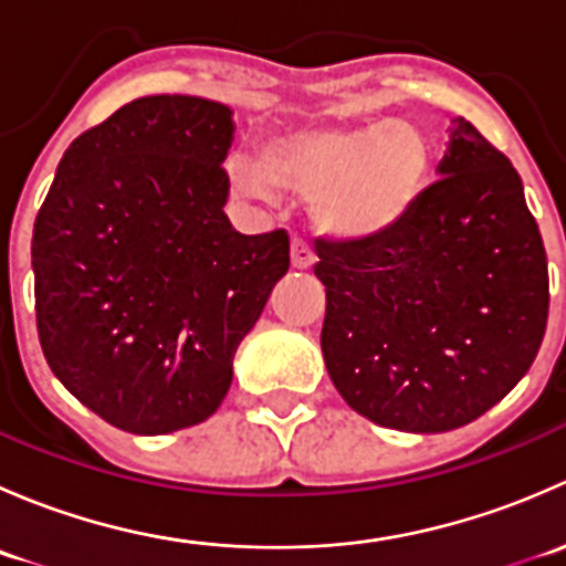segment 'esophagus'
Instances as JSON below:
<instances>
[{
    "label": "esophagus",
    "instance_id": "1",
    "mask_svg": "<svg viewBox=\"0 0 566 566\" xmlns=\"http://www.w3.org/2000/svg\"><path fill=\"white\" fill-rule=\"evenodd\" d=\"M290 254H293V268H312L315 265V251H312L310 243L304 241V238H295L293 247H290Z\"/></svg>",
    "mask_w": 566,
    "mask_h": 566
}]
</instances>
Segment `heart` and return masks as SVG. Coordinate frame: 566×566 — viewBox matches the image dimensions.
<instances>
[{
    "label": "heart",
    "mask_w": 566,
    "mask_h": 566,
    "mask_svg": "<svg viewBox=\"0 0 566 566\" xmlns=\"http://www.w3.org/2000/svg\"><path fill=\"white\" fill-rule=\"evenodd\" d=\"M430 169V145L399 119L328 123L273 136L262 161L230 158L243 193L273 199L279 188L312 199L325 232L364 241L391 230L419 197Z\"/></svg>",
    "instance_id": "1"
}]
</instances>
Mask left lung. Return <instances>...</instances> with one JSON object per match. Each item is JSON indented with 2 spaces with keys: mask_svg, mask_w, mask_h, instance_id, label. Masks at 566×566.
Wrapping results in <instances>:
<instances>
[{
  "mask_svg": "<svg viewBox=\"0 0 566 566\" xmlns=\"http://www.w3.org/2000/svg\"><path fill=\"white\" fill-rule=\"evenodd\" d=\"M441 180L375 238L315 243L319 347L356 413L405 432L479 419L528 373L547 325V254L510 158L454 119Z\"/></svg>",
  "mask_w": 566,
  "mask_h": 566,
  "instance_id": "1",
  "label": "left lung"
}]
</instances>
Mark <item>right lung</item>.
I'll use <instances>...</instances> for the list:
<instances>
[{"label":"right lung","instance_id":"add662e5","mask_svg":"<svg viewBox=\"0 0 566 566\" xmlns=\"http://www.w3.org/2000/svg\"><path fill=\"white\" fill-rule=\"evenodd\" d=\"M232 112L147 95L71 142L32 232L51 373L112 427L164 436L216 413L232 358L290 268L284 230L224 213Z\"/></svg>","mask_w":566,"mask_h":566}]
</instances>
